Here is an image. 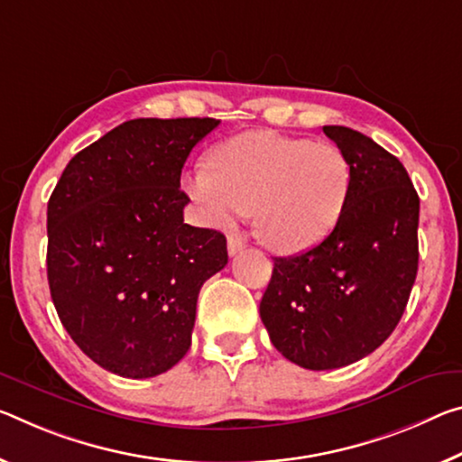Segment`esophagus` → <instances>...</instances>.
Listing matches in <instances>:
<instances>
[{"label": "esophagus", "mask_w": 462, "mask_h": 462, "mask_svg": "<svg viewBox=\"0 0 462 462\" xmlns=\"http://www.w3.org/2000/svg\"><path fill=\"white\" fill-rule=\"evenodd\" d=\"M245 238L240 236V234H230L228 236V253H230V257H234V254H238L240 251H243L245 248Z\"/></svg>", "instance_id": "34e87169"}]
</instances>
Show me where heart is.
<instances>
[{"label": "heart", "mask_w": 462, "mask_h": 462, "mask_svg": "<svg viewBox=\"0 0 462 462\" xmlns=\"http://www.w3.org/2000/svg\"><path fill=\"white\" fill-rule=\"evenodd\" d=\"M351 185L349 160L331 142L246 131L219 143L211 168L182 177L209 226L228 228L253 209L254 232L271 251L302 253L339 222Z\"/></svg>", "instance_id": "b5f03b06"}]
</instances>
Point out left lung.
Here are the masks:
<instances>
[{
  "label": "left lung",
  "instance_id": "obj_1",
  "mask_svg": "<svg viewBox=\"0 0 462 462\" xmlns=\"http://www.w3.org/2000/svg\"><path fill=\"white\" fill-rule=\"evenodd\" d=\"M323 131L349 160L346 208L323 243L273 259L259 306L275 349L306 370L343 368L383 346L420 261V197L405 166L360 131Z\"/></svg>",
  "mask_w": 462,
  "mask_h": 462
}]
</instances>
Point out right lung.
Segmentation results:
<instances>
[{
    "label": "right lung",
    "instance_id": "obj_1",
    "mask_svg": "<svg viewBox=\"0 0 462 462\" xmlns=\"http://www.w3.org/2000/svg\"><path fill=\"white\" fill-rule=\"evenodd\" d=\"M219 121L134 119L78 152L47 205V277L61 325L113 374L152 378L191 347L226 236L185 224L180 172Z\"/></svg>",
    "mask_w": 462,
    "mask_h": 462
}]
</instances>
